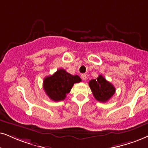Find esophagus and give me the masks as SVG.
I'll list each match as a JSON object with an SVG mask.
<instances>
[{
  "instance_id": "1",
  "label": "esophagus",
  "mask_w": 148,
  "mask_h": 148,
  "mask_svg": "<svg viewBox=\"0 0 148 148\" xmlns=\"http://www.w3.org/2000/svg\"><path fill=\"white\" fill-rule=\"evenodd\" d=\"M81 78H82V79H83V80H87V75H86L85 74H83L81 75Z\"/></svg>"
}]
</instances>
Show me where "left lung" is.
<instances>
[{
    "label": "left lung",
    "instance_id": "left-lung-1",
    "mask_svg": "<svg viewBox=\"0 0 148 148\" xmlns=\"http://www.w3.org/2000/svg\"><path fill=\"white\" fill-rule=\"evenodd\" d=\"M89 85L94 98L101 102H106L115 92L113 85L107 81L102 75L99 76L96 79L91 80Z\"/></svg>",
    "mask_w": 148,
    "mask_h": 148
}]
</instances>
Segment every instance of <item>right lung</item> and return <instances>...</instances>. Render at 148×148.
<instances>
[{"mask_svg": "<svg viewBox=\"0 0 148 148\" xmlns=\"http://www.w3.org/2000/svg\"><path fill=\"white\" fill-rule=\"evenodd\" d=\"M80 81L81 79L78 75L73 76L63 69H60L44 78L43 87L50 100L58 102L64 100L74 84Z\"/></svg>", "mask_w": 148, "mask_h": 148, "instance_id": "obj_1", "label": "right lung"}]
</instances>
